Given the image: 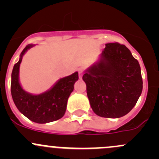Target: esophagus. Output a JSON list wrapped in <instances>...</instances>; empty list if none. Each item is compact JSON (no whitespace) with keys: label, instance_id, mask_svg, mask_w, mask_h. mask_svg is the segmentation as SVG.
Returning <instances> with one entry per match:
<instances>
[{"label":"esophagus","instance_id":"obj_1","mask_svg":"<svg viewBox=\"0 0 159 159\" xmlns=\"http://www.w3.org/2000/svg\"><path fill=\"white\" fill-rule=\"evenodd\" d=\"M78 75H79L80 79H81V78H82V76H83L82 70H79V72H78Z\"/></svg>","mask_w":159,"mask_h":159}]
</instances>
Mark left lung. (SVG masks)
Here are the masks:
<instances>
[{
  "label": "left lung",
  "instance_id": "left-lung-1",
  "mask_svg": "<svg viewBox=\"0 0 159 159\" xmlns=\"http://www.w3.org/2000/svg\"><path fill=\"white\" fill-rule=\"evenodd\" d=\"M82 79L93 111L103 118L127 115L143 87L139 61L125 45L118 42L105 44L99 61L86 70Z\"/></svg>",
  "mask_w": 159,
  "mask_h": 159
}]
</instances>
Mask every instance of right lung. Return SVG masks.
<instances>
[{"label":"right lung","mask_w":159,"mask_h":159,"mask_svg":"<svg viewBox=\"0 0 159 159\" xmlns=\"http://www.w3.org/2000/svg\"><path fill=\"white\" fill-rule=\"evenodd\" d=\"M33 46L28 44L20 53L18 62L14 65L11 74V91L17 109L30 121L44 124L57 121L64 116L68 99L78 79V73L75 72L61 78L52 89L42 94L34 95L26 92L19 83V68L25 53Z\"/></svg>","instance_id":"right-lung-1"}]
</instances>
